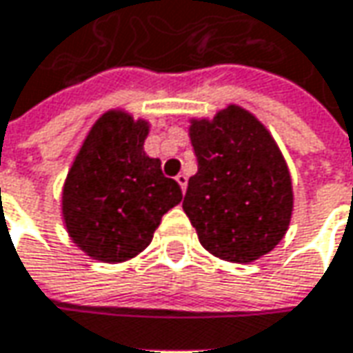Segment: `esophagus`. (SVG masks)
<instances>
[{
  "mask_svg": "<svg viewBox=\"0 0 353 353\" xmlns=\"http://www.w3.org/2000/svg\"><path fill=\"white\" fill-rule=\"evenodd\" d=\"M176 183L181 184V188H183V192H184V190H186V184H188V176H186L184 172L176 174Z\"/></svg>",
  "mask_w": 353,
  "mask_h": 353,
  "instance_id": "obj_1",
  "label": "esophagus"
}]
</instances>
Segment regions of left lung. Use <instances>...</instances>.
I'll return each mask as SVG.
<instances>
[{
  "mask_svg": "<svg viewBox=\"0 0 353 353\" xmlns=\"http://www.w3.org/2000/svg\"><path fill=\"white\" fill-rule=\"evenodd\" d=\"M198 172L183 200L202 248L251 263L285 237L292 216V183L273 135L251 112L230 103L212 119H190Z\"/></svg>",
  "mask_w": 353,
  "mask_h": 353,
  "instance_id": "left-lung-1",
  "label": "left lung"
}]
</instances>
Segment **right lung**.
<instances>
[{"mask_svg":"<svg viewBox=\"0 0 353 353\" xmlns=\"http://www.w3.org/2000/svg\"><path fill=\"white\" fill-rule=\"evenodd\" d=\"M149 121L110 110L92 125L62 186V220L80 250L103 263L139 255L183 192L143 151Z\"/></svg>","mask_w":353,"mask_h":353,"instance_id":"add662e5","label":"right lung"}]
</instances>
